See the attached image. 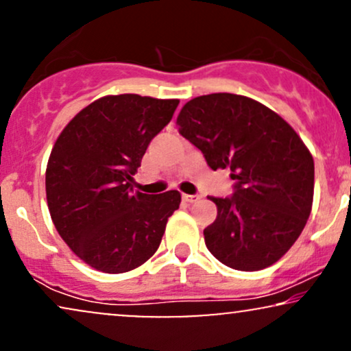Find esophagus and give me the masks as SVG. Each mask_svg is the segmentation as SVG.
I'll use <instances>...</instances> for the list:
<instances>
[{
    "instance_id": "obj_1",
    "label": "esophagus",
    "mask_w": 351,
    "mask_h": 351,
    "mask_svg": "<svg viewBox=\"0 0 351 351\" xmlns=\"http://www.w3.org/2000/svg\"><path fill=\"white\" fill-rule=\"evenodd\" d=\"M182 198H184V200L187 202V203H195V202L200 200L202 195H200V193H193V195H187V193H184Z\"/></svg>"
}]
</instances>
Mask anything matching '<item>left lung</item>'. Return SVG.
Wrapping results in <instances>:
<instances>
[{"instance_id":"8db88e82","label":"left lung","mask_w":351,"mask_h":351,"mask_svg":"<svg viewBox=\"0 0 351 351\" xmlns=\"http://www.w3.org/2000/svg\"><path fill=\"white\" fill-rule=\"evenodd\" d=\"M179 133L216 169H231L234 192L210 200L218 216L205 244L224 265L242 271L270 267L288 252L308 221L314 159L278 114L229 93L200 96L177 117Z\"/></svg>"}]
</instances>
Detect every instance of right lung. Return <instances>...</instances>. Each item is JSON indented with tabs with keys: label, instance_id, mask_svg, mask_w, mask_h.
<instances>
[{
	"label": "right lung",
	"instance_id": "right-lung-1",
	"mask_svg": "<svg viewBox=\"0 0 351 351\" xmlns=\"http://www.w3.org/2000/svg\"><path fill=\"white\" fill-rule=\"evenodd\" d=\"M177 99L138 94L89 104L60 133L45 172L53 224L81 261L104 274L140 267L158 250L180 193H133L151 140L171 122Z\"/></svg>",
	"mask_w": 351,
	"mask_h": 351
}]
</instances>
